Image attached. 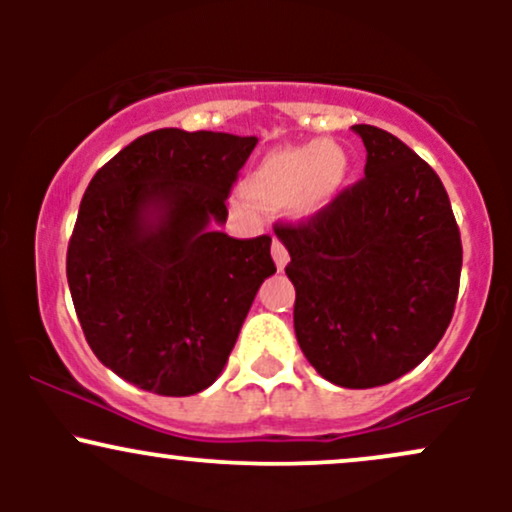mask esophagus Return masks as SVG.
<instances>
[{
	"mask_svg": "<svg viewBox=\"0 0 512 512\" xmlns=\"http://www.w3.org/2000/svg\"><path fill=\"white\" fill-rule=\"evenodd\" d=\"M272 257H274L276 267H279V269H284L286 264H289V250H286L284 243H281V240H276V238L272 243Z\"/></svg>",
	"mask_w": 512,
	"mask_h": 512,
	"instance_id": "esophagus-1",
	"label": "esophagus"
}]
</instances>
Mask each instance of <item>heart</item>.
Masks as SVG:
<instances>
[{"label":"heart","instance_id":"b5f03b06","mask_svg":"<svg viewBox=\"0 0 512 512\" xmlns=\"http://www.w3.org/2000/svg\"><path fill=\"white\" fill-rule=\"evenodd\" d=\"M349 173V158L334 142L286 146L262 158L250 175V192L269 207H289L301 216L332 202Z\"/></svg>","mask_w":512,"mask_h":512}]
</instances>
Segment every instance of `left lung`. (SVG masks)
<instances>
[{"label": "left lung", "instance_id": "obj_1", "mask_svg": "<svg viewBox=\"0 0 512 512\" xmlns=\"http://www.w3.org/2000/svg\"><path fill=\"white\" fill-rule=\"evenodd\" d=\"M363 178L317 214L274 223L296 286L293 327L334 385L397 380L436 349L455 313L462 240L443 182L395 134L354 125Z\"/></svg>", "mask_w": 512, "mask_h": 512}]
</instances>
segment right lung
I'll list each match as a JSON object with an SVG mask.
<instances>
[{
    "mask_svg": "<svg viewBox=\"0 0 512 512\" xmlns=\"http://www.w3.org/2000/svg\"><path fill=\"white\" fill-rule=\"evenodd\" d=\"M257 137L156 129L88 182L67 248L76 317L103 366L146 392L207 390L255 293L276 272L272 238L209 228L228 216Z\"/></svg>",
    "mask_w": 512,
    "mask_h": 512,
    "instance_id": "1",
    "label": "right lung"
}]
</instances>
